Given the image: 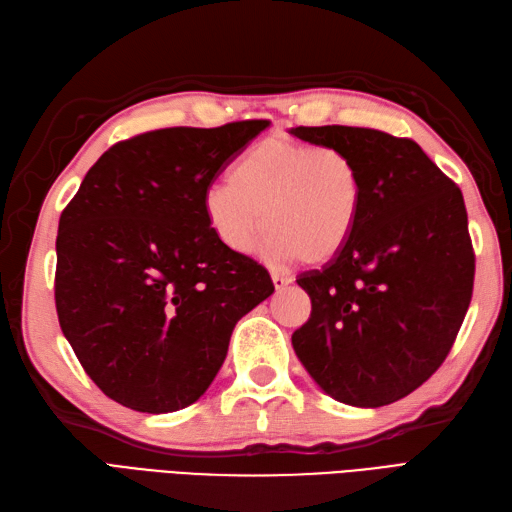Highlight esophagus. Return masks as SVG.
I'll return each mask as SVG.
<instances>
[{"label":"esophagus","mask_w":512,"mask_h":512,"mask_svg":"<svg viewBox=\"0 0 512 512\" xmlns=\"http://www.w3.org/2000/svg\"><path fill=\"white\" fill-rule=\"evenodd\" d=\"M271 280H273V286H276V291H282V289H286V286L291 284V278L280 276V273H273Z\"/></svg>","instance_id":"obj_1"}]
</instances>
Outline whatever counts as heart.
I'll return each instance as SVG.
<instances>
[{
  "instance_id": "b5f03b06",
  "label": "heart",
  "mask_w": 512,
  "mask_h": 512,
  "mask_svg": "<svg viewBox=\"0 0 512 512\" xmlns=\"http://www.w3.org/2000/svg\"><path fill=\"white\" fill-rule=\"evenodd\" d=\"M365 178L341 147L265 139L234 162L228 184L210 186L204 217L234 254H263L276 265H326L350 245L365 217Z\"/></svg>"
}]
</instances>
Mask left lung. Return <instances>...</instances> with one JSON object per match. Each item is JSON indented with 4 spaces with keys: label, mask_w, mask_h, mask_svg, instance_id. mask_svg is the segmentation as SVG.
I'll use <instances>...</instances> for the list:
<instances>
[{
    "label": "left lung",
    "mask_w": 512,
    "mask_h": 512,
    "mask_svg": "<svg viewBox=\"0 0 512 512\" xmlns=\"http://www.w3.org/2000/svg\"><path fill=\"white\" fill-rule=\"evenodd\" d=\"M291 134L350 152L367 193L350 245L297 278L313 310L293 350L336 402L393 404L443 365L467 315L476 256L463 193L410 139L350 126Z\"/></svg>",
    "instance_id": "8db88e82"
}]
</instances>
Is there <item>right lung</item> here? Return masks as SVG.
I'll use <instances>...</instances> for the list:
<instances>
[{"label":"right lung","instance_id":"add662e5","mask_svg":"<svg viewBox=\"0 0 512 512\" xmlns=\"http://www.w3.org/2000/svg\"><path fill=\"white\" fill-rule=\"evenodd\" d=\"M267 126L252 119L132 136L102 154L62 210L58 321L110 400L152 415L197 402L236 321L273 293L263 265L215 239L202 206Z\"/></svg>","mask_w":512,"mask_h":512}]
</instances>
